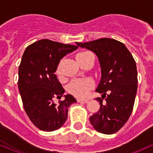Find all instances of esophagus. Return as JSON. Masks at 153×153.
I'll return each instance as SVG.
<instances>
[{"label":"esophagus","instance_id":"esophagus-1","mask_svg":"<svg viewBox=\"0 0 153 153\" xmlns=\"http://www.w3.org/2000/svg\"><path fill=\"white\" fill-rule=\"evenodd\" d=\"M78 102H87L89 101L88 99H77L76 100Z\"/></svg>","mask_w":153,"mask_h":153}]
</instances>
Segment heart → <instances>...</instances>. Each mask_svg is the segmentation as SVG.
<instances>
[{"label": "heart", "mask_w": 153, "mask_h": 153, "mask_svg": "<svg viewBox=\"0 0 153 153\" xmlns=\"http://www.w3.org/2000/svg\"><path fill=\"white\" fill-rule=\"evenodd\" d=\"M93 55L88 51H83L76 55V61H79L82 58ZM93 86V82L89 79H75L69 85L68 90L70 93L78 97H85Z\"/></svg>", "instance_id": "b5f03b06"}]
</instances>
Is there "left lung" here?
Here are the masks:
<instances>
[{
  "instance_id": "obj_1",
  "label": "left lung",
  "mask_w": 153,
  "mask_h": 153,
  "mask_svg": "<svg viewBox=\"0 0 153 153\" xmlns=\"http://www.w3.org/2000/svg\"><path fill=\"white\" fill-rule=\"evenodd\" d=\"M76 44L95 53L101 67V79L96 90L102 94V98H97L100 108L90 117V123L99 132L113 134L125 125L132 112L138 84L136 61L126 47L114 39Z\"/></svg>"
}]
</instances>
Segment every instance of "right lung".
I'll use <instances>...</instances> for the list:
<instances>
[{"mask_svg": "<svg viewBox=\"0 0 153 153\" xmlns=\"http://www.w3.org/2000/svg\"><path fill=\"white\" fill-rule=\"evenodd\" d=\"M78 48L47 39L34 42L26 48L18 69V88L23 106L30 120L39 129L51 132L66 122L68 108L76 102L64 89L55 74L60 60Z\"/></svg>", "mask_w": 153, "mask_h": 153, "instance_id": "1", "label": "right lung"}]
</instances>
